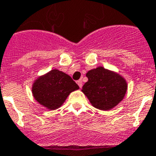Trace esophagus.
Masks as SVG:
<instances>
[{"label": "esophagus", "mask_w": 156, "mask_h": 156, "mask_svg": "<svg viewBox=\"0 0 156 156\" xmlns=\"http://www.w3.org/2000/svg\"><path fill=\"white\" fill-rule=\"evenodd\" d=\"M77 83H78V87H80V88H82V80L77 81Z\"/></svg>", "instance_id": "esophagus-1"}]
</instances>
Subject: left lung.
<instances>
[{
  "mask_svg": "<svg viewBox=\"0 0 156 156\" xmlns=\"http://www.w3.org/2000/svg\"><path fill=\"white\" fill-rule=\"evenodd\" d=\"M82 91L99 110L112 109L122 100L127 89L126 81L116 73L100 66L87 72Z\"/></svg>",
  "mask_w": 156,
  "mask_h": 156,
  "instance_id": "8db88e82",
  "label": "left lung"
}]
</instances>
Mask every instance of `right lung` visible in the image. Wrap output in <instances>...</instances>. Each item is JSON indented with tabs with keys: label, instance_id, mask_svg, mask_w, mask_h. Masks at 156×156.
I'll use <instances>...</instances> for the list:
<instances>
[{
	"label": "right lung",
	"instance_id": "add662e5",
	"mask_svg": "<svg viewBox=\"0 0 156 156\" xmlns=\"http://www.w3.org/2000/svg\"><path fill=\"white\" fill-rule=\"evenodd\" d=\"M79 88L69 75L53 69L38 78L33 85L34 98L50 110L60 107L72 91Z\"/></svg>",
	"mask_w": 156,
	"mask_h": 156
}]
</instances>
